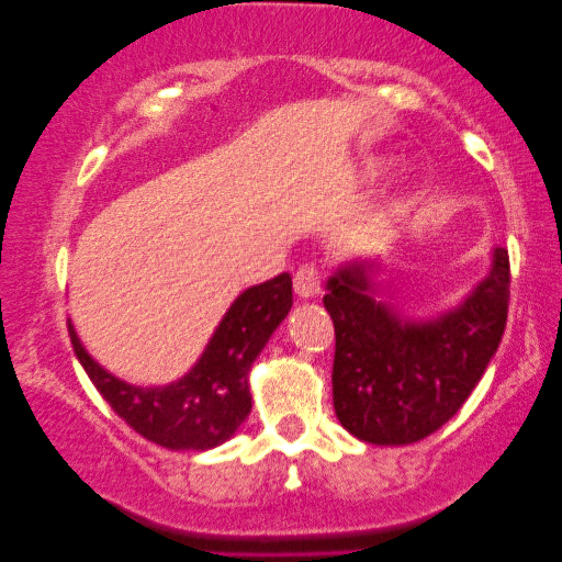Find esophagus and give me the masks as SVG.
<instances>
[{
  "instance_id": "1",
  "label": "esophagus",
  "mask_w": 562,
  "mask_h": 562,
  "mask_svg": "<svg viewBox=\"0 0 562 562\" xmlns=\"http://www.w3.org/2000/svg\"><path fill=\"white\" fill-rule=\"evenodd\" d=\"M294 291H296V296H302V299L319 296V291H322L319 268L314 263H306L299 268V271L294 273Z\"/></svg>"
}]
</instances>
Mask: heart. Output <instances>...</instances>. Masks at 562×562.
I'll return each instance as SVG.
<instances>
[{
	"instance_id": "heart-1",
	"label": "heart",
	"mask_w": 562,
	"mask_h": 562,
	"mask_svg": "<svg viewBox=\"0 0 562 562\" xmlns=\"http://www.w3.org/2000/svg\"><path fill=\"white\" fill-rule=\"evenodd\" d=\"M396 166H398V158L394 156H375V158L363 160V166H360V176H363L366 181H373L391 173Z\"/></svg>"
}]
</instances>
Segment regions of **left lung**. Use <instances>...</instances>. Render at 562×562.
<instances>
[{
	"label": "left lung",
	"instance_id": "left-lung-1",
	"mask_svg": "<svg viewBox=\"0 0 562 562\" xmlns=\"http://www.w3.org/2000/svg\"><path fill=\"white\" fill-rule=\"evenodd\" d=\"M381 273V256H356L325 283L322 302L335 325L333 402L358 440L412 445L456 417L496 356L509 310V252L494 245L486 276L429 314L402 310Z\"/></svg>",
	"mask_w": 562,
	"mask_h": 562
}]
</instances>
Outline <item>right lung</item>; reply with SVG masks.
Masks as SVG:
<instances>
[{
  "label": "right lung",
  "instance_id": "right-lung-1",
  "mask_svg": "<svg viewBox=\"0 0 562 562\" xmlns=\"http://www.w3.org/2000/svg\"><path fill=\"white\" fill-rule=\"evenodd\" d=\"M291 302L289 273L240 291L196 363L164 386H137L120 379L91 358L71 322L68 333L91 383L137 435L168 450H212L248 419L252 363L286 319Z\"/></svg>",
  "mask_w": 562,
  "mask_h": 562
}]
</instances>
